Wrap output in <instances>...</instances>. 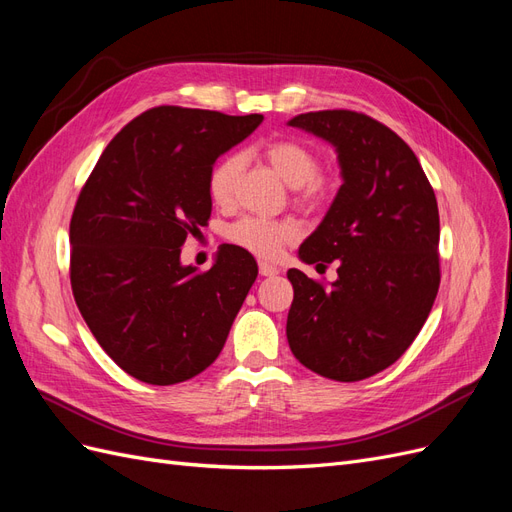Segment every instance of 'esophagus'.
<instances>
[{
    "label": "esophagus",
    "instance_id": "34e87169",
    "mask_svg": "<svg viewBox=\"0 0 512 512\" xmlns=\"http://www.w3.org/2000/svg\"><path fill=\"white\" fill-rule=\"evenodd\" d=\"M258 269H260V275H265V277H271V275L280 273V269H277L275 265H269V262H265V260L258 262Z\"/></svg>",
    "mask_w": 512,
    "mask_h": 512
}]
</instances>
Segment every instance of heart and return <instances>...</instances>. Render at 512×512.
I'll list each match as a JSON object with an SVG mask.
<instances>
[{"instance_id": "heart-1", "label": "heart", "mask_w": 512, "mask_h": 512, "mask_svg": "<svg viewBox=\"0 0 512 512\" xmlns=\"http://www.w3.org/2000/svg\"><path fill=\"white\" fill-rule=\"evenodd\" d=\"M265 158L288 188L297 190V200L301 205H318L327 185L318 177L320 173V156L318 153L297 141V138H282L273 141L265 149ZM245 160L241 153H230L213 166L207 190L215 205L226 207L235 200L239 177L243 173ZM226 237L252 252L260 258H275L282 252V247L299 237V226L290 220H262V218H241L232 224Z\"/></svg>"}]
</instances>
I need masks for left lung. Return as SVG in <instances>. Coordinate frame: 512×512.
Returning a JSON list of instances; mask_svg holds the SVG:
<instances>
[{
    "label": "left lung",
    "instance_id": "obj_1",
    "mask_svg": "<svg viewBox=\"0 0 512 512\" xmlns=\"http://www.w3.org/2000/svg\"><path fill=\"white\" fill-rule=\"evenodd\" d=\"M288 126L327 141L342 185L299 260L337 262L322 286L290 269L294 299L286 337L316 374L365 380L414 342L440 286V215L414 151L384 123L354 111H318Z\"/></svg>",
    "mask_w": 512,
    "mask_h": 512
}]
</instances>
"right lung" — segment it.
Segmentation results:
<instances>
[{
    "instance_id": "add662e5",
    "label": "right lung",
    "mask_w": 512,
    "mask_h": 512,
    "mask_svg": "<svg viewBox=\"0 0 512 512\" xmlns=\"http://www.w3.org/2000/svg\"><path fill=\"white\" fill-rule=\"evenodd\" d=\"M262 115L158 106L132 119L89 175L70 222L74 301L102 350L147 384H177L222 352L258 265L220 245L209 271L181 265V245L211 215L215 160Z\"/></svg>"
}]
</instances>
